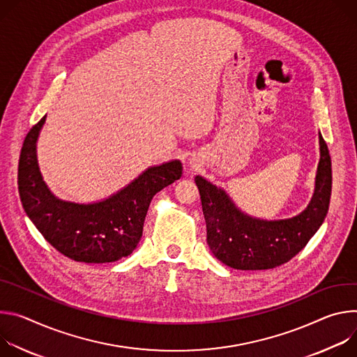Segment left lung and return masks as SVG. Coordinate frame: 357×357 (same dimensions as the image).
<instances>
[{"label":"left lung","instance_id":"obj_1","mask_svg":"<svg viewBox=\"0 0 357 357\" xmlns=\"http://www.w3.org/2000/svg\"><path fill=\"white\" fill-rule=\"evenodd\" d=\"M321 158L314 191L307 207L285 220H261L243 213L229 195L202 176H195L207 224V244L214 257L241 271H261L292 259L322 225L331 202L332 163L319 133Z\"/></svg>","mask_w":357,"mask_h":357}]
</instances>
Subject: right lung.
Segmentation results:
<instances>
[{"label":"right lung","mask_w":357,"mask_h":357,"mask_svg":"<svg viewBox=\"0 0 357 357\" xmlns=\"http://www.w3.org/2000/svg\"><path fill=\"white\" fill-rule=\"evenodd\" d=\"M45 119L47 114L29 130L20 155L18 191L26 215L56 251L73 261L106 264L130 255L142 238L151 199L181 177V162L151 166L95 203L61 200L38 166L36 142Z\"/></svg>","instance_id":"1"}]
</instances>
